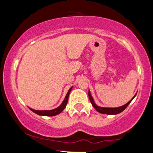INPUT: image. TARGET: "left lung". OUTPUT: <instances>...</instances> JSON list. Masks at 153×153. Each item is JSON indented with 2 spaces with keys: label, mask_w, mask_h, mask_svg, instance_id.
Instances as JSON below:
<instances>
[{
  "label": "left lung",
  "mask_w": 153,
  "mask_h": 153,
  "mask_svg": "<svg viewBox=\"0 0 153 153\" xmlns=\"http://www.w3.org/2000/svg\"><path fill=\"white\" fill-rule=\"evenodd\" d=\"M137 94L134 95V97L131 99L130 101H129V102L126 103V104L123 105L122 106H119V107H117V108H106V107H101V106H97V105L94 102V100L93 99V97L91 96V92L90 91H88V96H89V99H90V101L91 103V104H92V106L94 107V108L98 112H99V113L101 114H109V115H112V114H118L121 113V112H122L128 106V105L129 104V103H131V101H132L133 99L136 96Z\"/></svg>",
  "instance_id": "1"
}]
</instances>
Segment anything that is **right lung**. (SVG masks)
<instances>
[{
  "label": "right lung",
  "instance_id": "1",
  "mask_svg": "<svg viewBox=\"0 0 153 153\" xmlns=\"http://www.w3.org/2000/svg\"><path fill=\"white\" fill-rule=\"evenodd\" d=\"M72 88H73V86H72L71 88L69 89V91H68L65 98V99L63 100L62 103H61L60 106H59L57 108H54V109L39 111V110H34V109H33V108H30V110L32 111L33 112H34L35 114H36L40 115V116L52 117V116H55V115L59 114L61 113V112H62V111L65 109V108L66 107V105H67V103H68V97H69V94H70V93H71Z\"/></svg>",
  "mask_w": 153,
  "mask_h": 153
}]
</instances>
